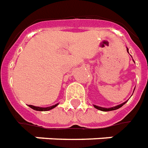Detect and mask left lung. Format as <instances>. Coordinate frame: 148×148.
<instances>
[{
	"label": "left lung",
	"mask_w": 148,
	"mask_h": 148,
	"mask_svg": "<svg viewBox=\"0 0 148 148\" xmlns=\"http://www.w3.org/2000/svg\"><path fill=\"white\" fill-rule=\"evenodd\" d=\"M127 51H128V53H129V49H128V48H127ZM126 102H127V101H126ZM126 102H123V103H121V104H120V105L118 106H114V107H111V108H104V107H100V106H95V105H94V106H95V108H96L97 110H99L111 111V110H117V109L121 108L123 105H125V104Z\"/></svg>",
	"instance_id": "obj_1"
}]
</instances>
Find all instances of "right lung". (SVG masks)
Instances as JSON below:
<instances>
[{
	"instance_id": "add662e5",
	"label": "right lung",
	"mask_w": 148,
	"mask_h": 148,
	"mask_svg": "<svg viewBox=\"0 0 148 148\" xmlns=\"http://www.w3.org/2000/svg\"><path fill=\"white\" fill-rule=\"evenodd\" d=\"M58 104H56L54 106H49V107H39V106H34L32 105H29V106L31 107V109H33L34 110H37V111H48L49 110H52V109H53L54 107H56Z\"/></svg>"
}]
</instances>
